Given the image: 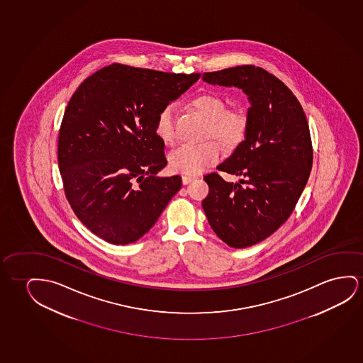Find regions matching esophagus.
Segmentation results:
<instances>
[{
  "label": "esophagus",
  "instance_id": "34e87169",
  "mask_svg": "<svg viewBox=\"0 0 363 363\" xmlns=\"http://www.w3.org/2000/svg\"><path fill=\"white\" fill-rule=\"evenodd\" d=\"M196 177H191V175H183V178H182V182H183V184L188 185L189 183H191L193 180H195Z\"/></svg>",
  "mask_w": 363,
  "mask_h": 363
}]
</instances>
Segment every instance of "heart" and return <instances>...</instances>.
Segmentation results:
<instances>
[{"label": "heart", "instance_id": "obj_1", "mask_svg": "<svg viewBox=\"0 0 363 363\" xmlns=\"http://www.w3.org/2000/svg\"><path fill=\"white\" fill-rule=\"evenodd\" d=\"M190 106L195 112L208 121L205 139L218 140L225 149L238 147L245 138L247 118L236 109H226L224 98L215 93H204L191 99ZM155 134L163 143L173 144L175 139V106L165 104L159 111L154 124ZM208 140L198 145L184 144L169 154V165L175 173H201L218 163L220 158L219 144Z\"/></svg>", "mask_w": 363, "mask_h": 363}]
</instances>
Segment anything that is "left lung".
<instances>
[{
    "label": "left lung",
    "mask_w": 363,
    "mask_h": 363,
    "mask_svg": "<svg viewBox=\"0 0 363 363\" xmlns=\"http://www.w3.org/2000/svg\"><path fill=\"white\" fill-rule=\"evenodd\" d=\"M203 81L238 87L247 96L245 139L218 170L241 177L228 183L205 175L203 200L211 229L225 244L242 249L275 233L295 209L312 168L306 114L294 93L260 67H231L203 74Z\"/></svg>",
    "instance_id": "8db88e82"
}]
</instances>
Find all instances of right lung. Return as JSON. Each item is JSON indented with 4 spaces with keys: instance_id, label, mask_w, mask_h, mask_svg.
Listing matches in <instances>:
<instances>
[{
    "instance_id": "1",
    "label": "right lung",
    "mask_w": 363,
    "mask_h": 363,
    "mask_svg": "<svg viewBox=\"0 0 363 363\" xmlns=\"http://www.w3.org/2000/svg\"><path fill=\"white\" fill-rule=\"evenodd\" d=\"M199 78L113 63L73 93L58 165L68 203L94 235L114 245L138 240L180 190L179 175L157 177L167 159L154 124Z\"/></svg>"
}]
</instances>
